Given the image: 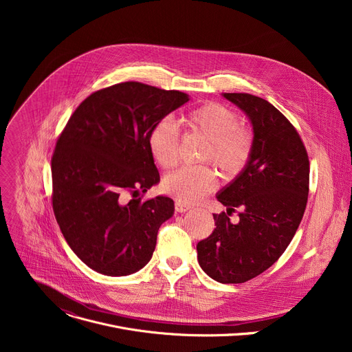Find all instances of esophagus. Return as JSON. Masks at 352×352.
<instances>
[{
  "instance_id": "esophagus-1",
  "label": "esophagus",
  "mask_w": 352,
  "mask_h": 352,
  "mask_svg": "<svg viewBox=\"0 0 352 352\" xmlns=\"http://www.w3.org/2000/svg\"><path fill=\"white\" fill-rule=\"evenodd\" d=\"M192 209V206H189V205H186V204H184V202H175V210L178 212V213H185V212H188V210H190Z\"/></svg>"
}]
</instances>
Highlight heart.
Returning a JSON list of instances; mask_svg holds the SVG:
<instances>
[{"label": "heart", "instance_id": "obj_1", "mask_svg": "<svg viewBox=\"0 0 352 352\" xmlns=\"http://www.w3.org/2000/svg\"><path fill=\"white\" fill-rule=\"evenodd\" d=\"M188 122L192 129L209 139L204 160H212L228 177L243 170L252 155L254 142L249 132L241 128L239 117L231 109L219 103L200 106L189 114ZM147 143L155 162L163 168H173L178 163L179 129L171 117L155 124ZM216 185V174L208 166L182 167L163 179L164 192L186 204L199 202Z\"/></svg>", "mask_w": 352, "mask_h": 352}]
</instances>
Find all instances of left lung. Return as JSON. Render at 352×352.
Masks as SVG:
<instances>
[{
    "label": "left lung",
    "instance_id": "left-lung-1",
    "mask_svg": "<svg viewBox=\"0 0 352 352\" xmlns=\"http://www.w3.org/2000/svg\"><path fill=\"white\" fill-rule=\"evenodd\" d=\"M248 117L254 147L243 170L217 195L227 213L196 246L202 270L223 284L254 278L274 265L292 241L308 202L309 159L292 124L267 100L223 93ZM241 209L238 223L228 216Z\"/></svg>",
    "mask_w": 352,
    "mask_h": 352
}]
</instances>
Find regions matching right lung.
I'll use <instances>...</instances> for the list:
<instances>
[{
    "label": "right lung",
    "instance_id": "add662e5",
    "mask_svg": "<svg viewBox=\"0 0 352 352\" xmlns=\"http://www.w3.org/2000/svg\"><path fill=\"white\" fill-rule=\"evenodd\" d=\"M188 100L186 93L139 82L113 85L83 100L58 138L52 159L54 214L74 254L94 272L128 276L152 259L174 200L136 197L160 182L147 138Z\"/></svg>",
    "mask_w": 352,
    "mask_h": 352
}]
</instances>
